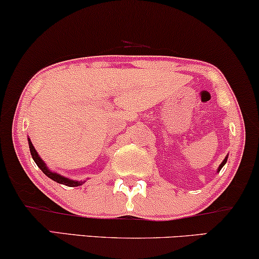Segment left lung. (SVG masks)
I'll return each mask as SVG.
<instances>
[{"label":"left lung","mask_w":259,"mask_h":259,"mask_svg":"<svg viewBox=\"0 0 259 259\" xmlns=\"http://www.w3.org/2000/svg\"><path fill=\"white\" fill-rule=\"evenodd\" d=\"M227 159H228V155H227V156H226V158L224 159V161H222V162L220 163V166H219V168H218V172H220V171H221V168H222V167H224V166H225V163H226V162H227Z\"/></svg>","instance_id":"left-lung-1"}]
</instances>
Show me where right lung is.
Instances as JSON below:
<instances>
[{"label": "right lung", "mask_w": 259, "mask_h": 259, "mask_svg": "<svg viewBox=\"0 0 259 259\" xmlns=\"http://www.w3.org/2000/svg\"><path fill=\"white\" fill-rule=\"evenodd\" d=\"M27 140H28V147H29V152H31L32 159L34 160V162L37 163V166L41 169L42 173H44L45 176H48L49 178L52 179V181L60 183V184L67 185V186H80V185H82L84 182H86V181H73V179H69V178H67V177L61 176L60 173L51 171V169L48 167V165H47V163H45L44 160H42L40 156H39V154L37 153V150H35L34 146L32 145V142H31V140H29V137H28Z\"/></svg>", "instance_id": "1"}]
</instances>
